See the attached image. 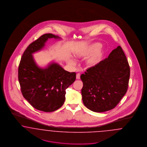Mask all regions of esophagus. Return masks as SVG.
<instances>
[{"label": "esophagus", "instance_id": "obj_1", "mask_svg": "<svg viewBox=\"0 0 147 147\" xmlns=\"http://www.w3.org/2000/svg\"><path fill=\"white\" fill-rule=\"evenodd\" d=\"M76 78H77V79H80V74L79 73L77 74V75H76Z\"/></svg>", "mask_w": 147, "mask_h": 147}]
</instances>
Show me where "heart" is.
Returning a JSON list of instances; mask_svg holds the SVG:
<instances>
[{
    "label": "heart",
    "instance_id": "b5f03b06",
    "mask_svg": "<svg viewBox=\"0 0 147 147\" xmlns=\"http://www.w3.org/2000/svg\"><path fill=\"white\" fill-rule=\"evenodd\" d=\"M101 47V45L100 43H95L86 49L76 53L75 57L78 58H85L89 56L85 61L86 66L88 67H95L101 61L105 55V50ZM68 62L71 65L75 64V61L72 58H69Z\"/></svg>",
    "mask_w": 147,
    "mask_h": 147
}]
</instances>
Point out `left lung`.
I'll use <instances>...</instances> for the list:
<instances>
[{"label": "left lung", "instance_id": "1", "mask_svg": "<svg viewBox=\"0 0 147 147\" xmlns=\"http://www.w3.org/2000/svg\"><path fill=\"white\" fill-rule=\"evenodd\" d=\"M129 76V64L119 46L107 58L81 75L84 105L94 112L112 110L127 91Z\"/></svg>", "mask_w": 147, "mask_h": 147}]
</instances>
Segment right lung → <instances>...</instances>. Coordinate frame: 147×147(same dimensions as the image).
<instances>
[{
  "label": "right lung",
  "mask_w": 147,
  "mask_h": 147,
  "mask_svg": "<svg viewBox=\"0 0 147 147\" xmlns=\"http://www.w3.org/2000/svg\"><path fill=\"white\" fill-rule=\"evenodd\" d=\"M61 38L52 34L42 35L29 45L24 52L18 68V79L24 98L35 109L44 112L55 111L63 105L65 90L76 79L75 72L64 70L56 63L41 68L32 54L44 47L49 38Z\"/></svg>",
  "instance_id": "right-lung-1"
}]
</instances>
